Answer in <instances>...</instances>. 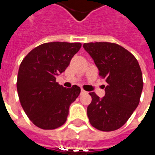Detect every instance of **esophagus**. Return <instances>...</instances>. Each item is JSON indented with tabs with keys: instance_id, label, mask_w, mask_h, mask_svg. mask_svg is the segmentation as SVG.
Masks as SVG:
<instances>
[{
	"instance_id": "1",
	"label": "esophagus",
	"mask_w": 155,
	"mask_h": 155,
	"mask_svg": "<svg viewBox=\"0 0 155 155\" xmlns=\"http://www.w3.org/2000/svg\"><path fill=\"white\" fill-rule=\"evenodd\" d=\"M87 94V92L85 91H84V90H81V94Z\"/></svg>"
}]
</instances>
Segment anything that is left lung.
<instances>
[{
  "instance_id": "8db88e82",
  "label": "left lung",
  "mask_w": 155,
  "mask_h": 155,
  "mask_svg": "<svg viewBox=\"0 0 155 155\" xmlns=\"http://www.w3.org/2000/svg\"><path fill=\"white\" fill-rule=\"evenodd\" d=\"M83 47L108 84L104 97L90 93L92 97L87 107L90 123L101 131L118 130L140 103L143 77L139 62L130 51L114 43L91 42L84 43Z\"/></svg>"
}]
</instances>
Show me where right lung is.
Wrapping results in <instances>:
<instances>
[{"label":"right lung","instance_id":"right-lung-1","mask_svg":"<svg viewBox=\"0 0 155 155\" xmlns=\"http://www.w3.org/2000/svg\"><path fill=\"white\" fill-rule=\"evenodd\" d=\"M81 47L78 42H49L33 49L23 59L16 83L19 99L26 115L39 128L54 130L67 120L70 105L81 88L66 89L55 80Z\"/></svg>","mask_w":155,"mask_h":155}]
</instances>
